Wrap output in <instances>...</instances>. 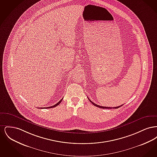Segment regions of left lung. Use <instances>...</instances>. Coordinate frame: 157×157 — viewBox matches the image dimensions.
Masks as SVG:
<instances>
[{
  "label": "left lung",
  "instance_id": "obj_1",
  "mask_svg": "<svg viewBox=\"0 0 157 157\" xmlns=\"http://www.w3.org/2000/svg\"><path fill=\"white\" fill-rule=\"evenodd\" d=\"M89 99V98H88ZM89 100H90V102L92 104L94 105H95V106H97V107H99V108H102V109H117V108H120L121 106H122L123 105H122L121 106H117V107H106V106H100V105H97L96 104H95V103H94L93 102H92L90 100V99H89Z\"/></svg>",
  "mask_w": 157,
  "mask_h": 157
}]
</instances>
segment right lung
Segmentation results:
<instances>
[{"label":"right lung","instance_id":"obj_1","mask_svg":"<svg viewBox=\"0 0 157 157\" xmlns=\"http://www.w3.org/2000/svg\"><path fill=\"white\" fill-rule=\"evenodd\" d=\"M62 99H63V98H62L56 104L54 105H53V106H49V107H44V108H53V107H55V106H58V105L60 104V103L62 102ZM41 109L42 108H40Z\"/></svg>","mask_w":157,"mask_h":157}]
</instances>
